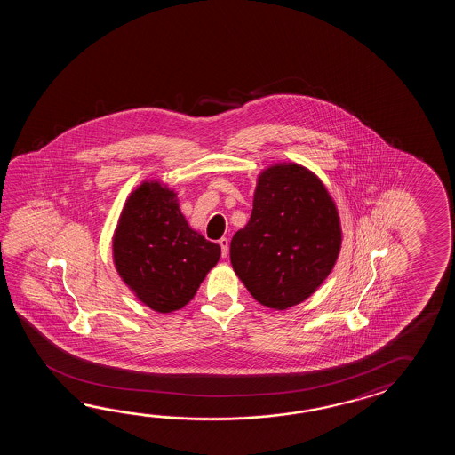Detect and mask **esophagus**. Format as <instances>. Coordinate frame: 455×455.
I'll list each match as a JSON object with an SVG mask.
<instances>
[{"label": "esophagus", "instance_id": "34e87169", "mask_svg": "<svg viewBox=\"0 0 455 455\" xmlns=\"http://www.w3.org/2000/svg\"><path fill=\"white\" fill-rule=\"evenodd\" d=\"M218 243L221 245V253H223L224 259L229 255V241L226 239V237H221L220 241H218Z\"/></svg>", "mask_w": 455, "mask_h": 455}]
</instances>
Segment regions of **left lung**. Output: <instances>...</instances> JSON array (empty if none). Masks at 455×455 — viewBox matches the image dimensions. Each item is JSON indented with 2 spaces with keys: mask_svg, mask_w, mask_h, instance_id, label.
<instances>
[{
  "mask_svg": "<svg viewBox=\"0 0 455 455\" xmlns=\"http://www.w3.org/2000/svg\"><path fill=\"white\" fill-rule=\"evenodd\" d=\"M341 241L337 204L319 175L276 163L259 174L251 220L234 234L229 255L253 299L286 310L327 280Z\"/></svg>",
  "mask_w": 455,
  "mask_h": 455,
  "instance_id": "8db88e82",
  "label": "left lung"
}]
</instances>
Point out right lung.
Segmentation results:
<instances>
[{
  "label": "right lung",
  "mask_w": 455,
  "mask_h": 455,
  "mask_svg": "<svg viewBox=\"0 0 455 455\" xmlns=\"http://www.w3.org/2000/svg\"><path fill=\"white\" fill-rule=\"evenodd\" d=\"M221 257V247L187 223L179 198L161 180H143L128 195L112 237L122 281L159 314L182 309Z\"/></svg>",
  "instance_id": "right-lung-1"
}]
</instances>
